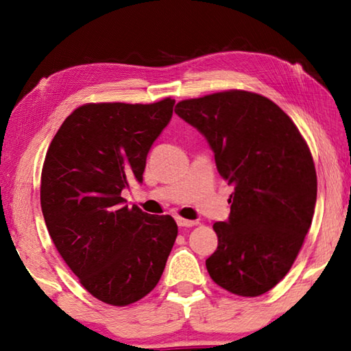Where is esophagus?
<instances>
[{
    "instance_id": "34e87169",
    "label": "esophagus",
    "mask_w": 351,
    "mask_h": 351,
    "mask_svg": "<svg viewBox=\"0 0 351 351\" xmlns=\"http://www.w3.org/2000/svg\"><path fill=\"white\" fill-rule=\"evenodd\" d=\"M176 223L180 228H192V226H197L198 221H192V219H184L181 217H176Z\"/></svg>"
}]
</instances>
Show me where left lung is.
<instances>
[{"instance_id":"left-lung-1","label":"left lung","mask_w":351,"mask_h":351,"mask_svg":"<svg viewBox=\"0 0 351 351\" xmlns=\"http://www.w3.org/2000/svg\"><path fill=\"white\" fill-rule=\"evenodd\" d=\"M175 112L212 148L229 186L230 213L213 224L206 260L229 293L257 297L287 276L310 229L317 198L313 156L293 121L269 99L224 91L182 100Z\"/></svg>"}]
</instances>
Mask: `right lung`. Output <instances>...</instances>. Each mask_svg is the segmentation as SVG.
I'll use <instances>...</instances> for the list:
<instances>
[{
    "mask_svg": "<svg viewBox=\"0 0 351 351\" xmlns=\"http://www.w3.org/2000/svg\"><path fill=\"white\" fill-rule=\"evenodd\" d=\"M173 99L88 104L58 128L41 171V210L57 251L88 293L125 306L156 287L178 235L170 215L128 209L147 154L169 125Z\"/></svg>",
    "mask_w": 351,
    "mask_h": 351,
    "instance_id": "right-lung-1",
    "label": "right lung"
}]
</instances>
